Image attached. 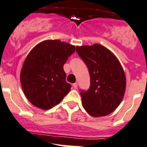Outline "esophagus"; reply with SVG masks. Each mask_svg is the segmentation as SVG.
<instances>
[{"label":"esophagus","instance_id":"1","mask_svg":"<svg viewBox=\"0 0 147 147\" xmlns=\"http://www.w3.org/2000/svg\"><path fill=\"white\" fill-rule=\"evenodd\" d=\"M73 87H74V89H77V83H74V84H73Z\"/></svg>","mask_w":147,"mask_h":147}]
</instances>
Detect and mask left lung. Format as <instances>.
Wrapping results in <instances>:
<instances>
[{"instance_id":"1","label":"left lung","mask_w":147,"mask_h":147,"mask_svg":"<svg viewBox=\"0 0 147 147\" xmlns=\"http://www.w3.org/2000/svg\"><path fill=\"white\" fill-rule=\"evenodd\" d=\"M77 52L90 77L89 90L80 92L83 107L92 117L110 114L120 105L126 90V77L120 61L99 44L77 47Z\"/></svg>"}]
</instances>
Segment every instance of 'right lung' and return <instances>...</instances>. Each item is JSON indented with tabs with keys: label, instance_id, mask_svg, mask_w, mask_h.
I'll use <instances>...</instances> for the list:
<instances>
[{
	"label": "right lung",
	"instance_id": "obj_1",
	"mask_svg": "<svg viewBox=\"0 0 147 147\" xmlns=\"http://www.w3.org/2000/svg\"><path fill=\"white\" fill-rule=\"evenodd\" d=\"M75 49L59 40H47L28 53L20 78L24 94L33 105L49 110L69 93L71 86L66 82L63 65Z\"/></svg>",
	"mask_w": 147,
	"mask_h": 147
}]
</instances>
